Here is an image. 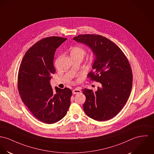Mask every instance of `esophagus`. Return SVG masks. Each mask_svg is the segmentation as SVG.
I'll return each instance as SVG.
<instances>
[{
    "mask_svg": "<svg viewBox=\"0 0 154 154\" xmlns=\"http://www.w3.org/2000/svg\"><path fill=\"white\" fill-rule=\"evenodd\" d=\"M72 94H80L81 93V90L79 89V88H75V89H74L72 90Z\"/></svg>",
    "mask_w": 154,
    "mask_h": 154,
    "instance_id": "obj_1",
    "label": "esophagus"
}]
</instances>
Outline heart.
I'll use <instances>...</instances> for the list:
<instances>
[{
	"mask_svg": "<svg viewBox=\"0 0 154 154\" xmlns=\"http://www.w3.org/2000/svg\"><path fill=\"white\" fill-rule=\"evenodd\" d=\"M85 54V51L83 48L79 46H75L72 48L71 50V55L72 54H79L82 56H84ZM96 59V56L94 54H93L90 57V60L91 62H94Z\"/></svg>",
	"mask_w": 154,
	"mask_h": 154,
	"instance_id": "heart-1",
	"label": "heart"
}]
</instances>
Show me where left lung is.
Returning <instances> with one entry per match:
<instances>
[{"mask_svg": "<svg viewBox=\"0 0 154 154\" xmlns=\"http://www.w3.org/2000/svg\"><path fill=\"white\" fill-rule=\"evenodd\" d=\"M73 39L93 50L96 59L88 78L100 83L96 91L87 88L82 90L86 98L84 110L96 121L112 119L123 108L130 95L132 74L128 60L120 48L106 37L85 34Z\"/></svg>", "mask_w": 154, "mask_h": 154, "instance_id": "1", "label": "left lung"}]
</instances>
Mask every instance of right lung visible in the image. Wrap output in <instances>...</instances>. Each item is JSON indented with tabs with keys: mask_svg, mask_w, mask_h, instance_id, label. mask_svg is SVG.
<instances>
[{
	"mask_svg": "<svg viewBox=\"0 0 154 154\" xmlns=\"http://www.w3.org/2000/svg\"><path fill=\"white\" fill-rule=\"evenodd\" d=\"M66 40L51 36L38 41L26 51L19 70L17 87L22 101L35 119L46 124L61 119L70 106L71 90L56 87L54 93L50 84L56 72V48Z\"/></svg>",
	"mask_w": 154,
	"mask_h": 154,
	"instance_id": "obj_1",
	"label": "right lung"
}]
</instances>
